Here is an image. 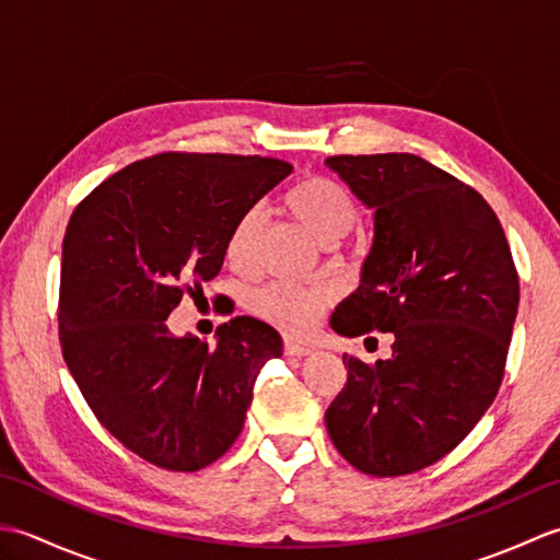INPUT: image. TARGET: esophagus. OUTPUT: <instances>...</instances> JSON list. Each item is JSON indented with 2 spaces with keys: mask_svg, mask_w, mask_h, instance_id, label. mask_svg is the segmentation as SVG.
<instances>
[{
  "mask_svg": "<svg viewBox=\"0 0 560 560\" xmlns=\"http://www.w3.org/2000/svg\"><path fill=\"white\" fill-rule=\"evenodd\" d=\"M283 353L301 359V355L311 353V347H305V343H299V341H293V339H283Z\"/></svg>",
  "mask_w": 560,
  "mask_h": 560,
  "instance_id": "34e87169",
  "label": "esophagus"
}]
</instances>
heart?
Returning a JSON list of instances; mask_svg holds the SVG:
<instances>
[{
	"instance_id": "obj_1",
	"label": "heart",
	"mask_w": 560,
	"mask_h": 560,
	"mask_svg": "<svg viewBox=\"0 0 560 560\" xmlns=\"http://www.w3.org/2000/svg\"><path fill=\"white\" fill-rule=\"evenodd\" d=\"M283 205L319 243H335L351 229L355 213H359L349 189L323 175H311L295 183L283 195ZM261 223H265V211L259 205L247 207L235 219L229 241H225V259L233 267H247L253 261ZM327 303L329 291L317 283L271 281L255 291L249 307L265 323L291 331V335H303L323 317Z\"/></svg>"
}]
</instances>
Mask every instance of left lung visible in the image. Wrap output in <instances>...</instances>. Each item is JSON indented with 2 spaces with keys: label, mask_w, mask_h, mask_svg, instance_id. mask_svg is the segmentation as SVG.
<instances>
[{
  "label": "left lung",
  "mask_w": 560,
  "mask_h": 560,
  "mask_svg": "<svg viewBox=\"0 0 560 560\" xmlns=\"http://www.w3.org/2000/svg\"><path fill=\"white\" fill-rule=\"evenodd\" d=\"M373 211L361 281L331 313L341 337L389 331L387 361L343 355L347 385L325 411L339 455L371 477L419 471L455 450L501 387L520 281L477 189L413 153L325 161Z\"/></svg>",
  "instance_id": "left-lung-1"
}]
</instances>
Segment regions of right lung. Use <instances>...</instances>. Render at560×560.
Wrapping results in <instances>:
<instances>
[{
    "instance_id": "1",
    "label": "right lung",
    "mask_w": 560,
    "mask_h": 560,
    "mask_svg": "<svg viewBox=\"0 0 560 560\" xmlns=\"http://www.w3.org/2000/svg\"><path fill=\"white\" fill-rule=\"evenodd\" d=\"M291 175L277 159L161 153L127 165L74 209L62 243L59 343L96 419L156 467L197 471L241 435L271 325L235 317L217 347L165 319L187 283L217 277L241 213Z\"/></svg>"
}]
</instances>
